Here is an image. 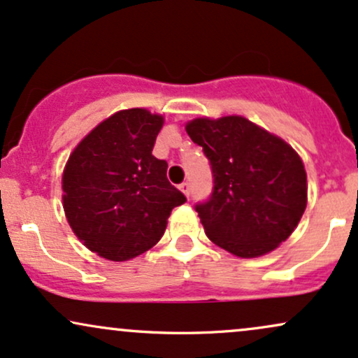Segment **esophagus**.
<instances>
[{
	"mask_svg": "<svg viewBox=\"0 0 358 358\" xmlns=\"http://www.w3.org/2000/svg\"><path fill=\"white\" fill-rule=\"evenodd\" d=\"M180 190H182L185 195L187 196H190V192H192V187H190V183L188 182H183L182 185H180Z\"/></svg>",
	"mask_w": 358,
	"mask_h": 358,
	"instance_id": "esophagus-1",
	"label": "esophagus"
}]
</instances>
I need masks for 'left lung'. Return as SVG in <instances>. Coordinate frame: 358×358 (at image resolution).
Instances as JSON below:
<instances>
[{
    "instance_id": "1",
    "label": "left lung",
    "mask_w": 358,
    "mask_h": 358,
    "mask_svg": "<svg viewBox=\"0 0 358 358\" xmlns=\"http://www.w3.org/2000/svg\"><path fill=\"white\" fill-rule=\"evenodd\" d=\"M187 133L213 176L210 196L195 205L208 239L239 257L276 249L306 208V171L296 151L241 116L195 119Z\"/></svg>"
}]
</instances>
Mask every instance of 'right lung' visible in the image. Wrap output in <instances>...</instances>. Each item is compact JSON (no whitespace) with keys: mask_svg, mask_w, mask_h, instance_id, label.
<instances>
[{"mask_svg":"<svg viewBox=\"0 0 358 358\" xmlns=\"http://www.w3.org/2000/svg\"><path fill=\"white\" fill-rule=\"evenodd\" d=\"M163 117L119 110L79 143L62 176L64 210L76 236L109 261H127L163 237L187 196L168 182L165 159L151 155Z\"/></svg>","mask_w":358,"mask_h":358,"instance_id":"obj_1","label":"right lung"}]
</instances>
